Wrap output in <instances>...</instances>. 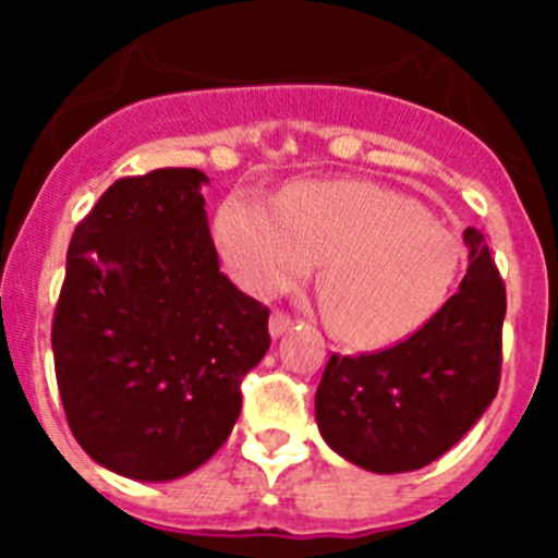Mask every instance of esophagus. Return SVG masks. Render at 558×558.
Masks as SVG:
<instances>
[{
	"instance_id": "34e87169",
	"label": "esophagus",
	"mask_w": 558,
	"mask_h": 558,
	"mask_svg": "<svg viewBox=\"0 0 558 558\" xmlns=\"http://www.w3.org/2000/svg\"><path fill=\"white\" fill-rule=\"evenodd\" d=\"M291 326H294V318H291L289 313L275 311V313H272V318H269V335H272V337H280V335H283V331H289Z\"/></svg>"
}]
</instances>
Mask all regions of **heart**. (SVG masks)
Segmentation results:
<instances>
[{
	"mask_svg": "<svg viewBox=\"0 0 558 558\" xmlns=\"http://www.w3.org/2000/svg\"><path fill=\"white\" fill-rule=\"evenodd\" d=\"M232 278L256 296L318 289L335 335L362 348L408 340L451 300L464 243L399 191L369 180H313L280 202L234 191L216 216Z\"/></svg>",
	"mask_w": 558,
	"mask_h": 558,
	"instance_id": "b5f03b06",
	"label": "heart"
}]
</instances>
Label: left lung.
Segmentation results:
<instances>
[{
	"instance_id": "obj_1",
	"label": "left lung",
	"mask_w": 558,
	"mask_h": 558,
	"mask_svg": "<svg viewBox=\"0 0 558 558\" xmlns=\"http://www.w3.org/2000/svg\"><path fill=\"white\" fill-rule=\"evenodd\" d=\"M470 267L440 313L386 351L331 353L315 391V421L342 459L391 475L432 464L472 429L502 373L505 283L477 229Z\"/></svg>"
}]
</instances>
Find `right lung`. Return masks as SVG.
Returning <instances> with one entry per match:
<instances>
[{"label":"right lung","mask_w":558,"mask_h":558,"mask_svg":"<svg viewBox=\"0 0 558 558\" xmlns=\"http://www.w3.org/2000/svg\"><path fill=\"white\" fill-rule=\"evenodd\" d=\"M202 183L183 167L116 180L66 251L50 329L66 424L134 481L205 464L269 348V311L218 267Z\"/></svg>","instance_id":"add662e5"}]
</instances>
